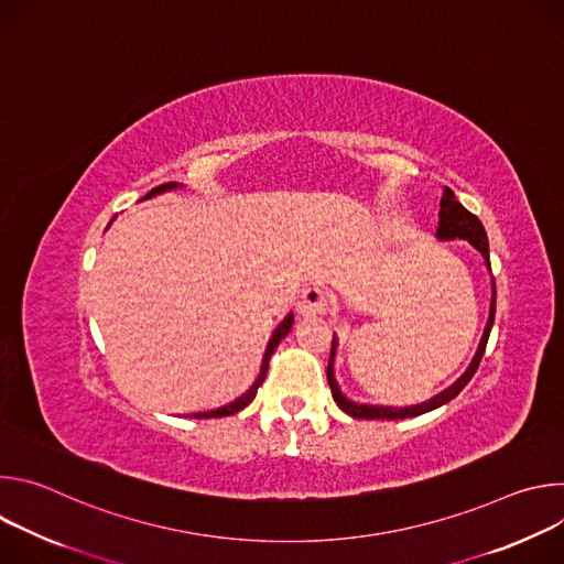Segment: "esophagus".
<instances>
[{
    "mask_svg": "<svg viewBox=\"0 0 564 564\" xmlns=\"http://www.w3.org/2000/svg\"><path fill=\"white\" fill-rule=\"evenodd\" d=\"M328 310V294L324 288L318 285H310L303 290L299 303H296V312L301 316H314V314H324Z\"/></svg>",
    "mask_w": 564,
    "mask_h": 564,
    "instance_id": "obj_1",
    "label": "esophagus"
}]
</instances>
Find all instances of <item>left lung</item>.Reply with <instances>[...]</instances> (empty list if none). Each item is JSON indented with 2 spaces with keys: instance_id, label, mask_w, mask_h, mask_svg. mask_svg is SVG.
Masks as SVG:
<instances>
[{
  "instance_id": "8db88e82",
  "label": "left lung",
  "mask_w": 564,
  "mask_h": 564,
  "mask_svg": "<svg viewBox=\"0 0 564 564\" xmlns=\"http://www.w3.org/2000/svg\"><path fill=\"white\" fill-rule=\"evenodd\" d=\"M437 238L440 240H453V238H464L468 240V243L485 257L487 261V268L491 270V261H489V238H487V231H485V225L479 223V218L475 214H470L457 198L455 194L444 187V194H442V200H440V227H437ZM494 283V292H491V307H489V321L485 326V335H481L479 339V346L475 350V357L470 359L468 368L464 370V375L451 383L446 390L437 392L433 399L424 401V404H417V406H401V409H394V406H368V404H357V401H350L337 379H335V355H337V337L333 339V350H330V361H328V383H330V390H333V397L337 401V406L348 413L350 417H357V420H406V417H417V415H424L429 411H435L444 404H448V401L453 397H457L462 392V388L470 381V377L475 375L479 361H481V355H485V348H487V341H489V335H491V328H494V321H496V281Z\"/></svg>"
}]
</instances>
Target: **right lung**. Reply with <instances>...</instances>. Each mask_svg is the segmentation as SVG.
I'll return each instance as SVG.
<instances>
[{"instance_id": "right-lung-1", "label": "right lung", "mask_w": 564, "mask_h": 564, "mask_svg": "<svg viewBox=\"0 0 564 564\" xmlns=\"http://www.w3.org/2000/svg\"><path fill=\"white\" fill-rule=\"evenodd\" d=\"M181 185L178 183H167V185H160V187H155V189H151L144 198H151V196H155V194H165V192H172V189H178ZM292 324H294V314L290 312L281 324H279V328L272 333V337H270V341H268V348H265V355H263V364H261V372H259V377H257V381L250 386V390L248 392H243L240 394L238 399H234V401H229L227 406H220V409H216V411H205V413H194L192 417H196V420H205V417H227V415H234V413H238V411H243L250 401L257 397V390H259V386L265 381V372H268V366H270V357L274 355V350H276V346L281 344V339L290 333V328H292Z\"/></svg>"}]
</instances>
